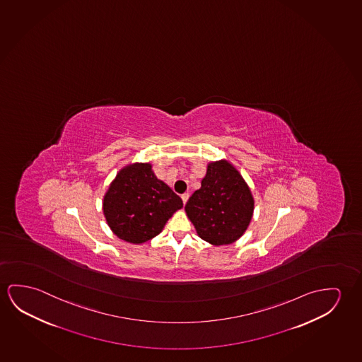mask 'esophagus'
Returning a JSON list of instances; mask_svg holds the SVG:
<instances>
[{
    "mask_svg": "<svg viewBox=\"0 0 362 362\" xmlns=\"http://www.w3.org/2000/svg\"><path fill=\"white\" fill-rule=\"evenodd\" d=\"M188 199H189V194H188V193H184V194L182 195V201H183L184 206H185V203L188 202Z\"/></svg>",
    "mask_w": 362,
    "mask_h": 362,
    "instance_id": "obj_1",
    "label": "esophagus"
}]
</instances>
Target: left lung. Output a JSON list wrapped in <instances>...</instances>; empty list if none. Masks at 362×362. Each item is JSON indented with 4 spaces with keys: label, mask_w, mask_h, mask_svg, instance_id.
Segmentation results:
<instances>
[{
    "label": "left lung",
    "mask_w": 362,
    "mask_h": 362,
    "mask_svg": "<svg viewBox=\"0 0 362 362\" xmlns=\"http://www.w3.org/2000/svg\"><path fill=\"white\" fill-rule=\"evenodd\" d=\"M255 211V199L238 169L226 159L211 161L202 187L185 204V213L202 240L232 245L243 235Z\"/></svg>",
    "instance_id": "obj_1"
}]
</instances>
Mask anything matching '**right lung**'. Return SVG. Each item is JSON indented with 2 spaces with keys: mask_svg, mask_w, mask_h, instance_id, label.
Returning <instances> with one entry per match:
<instances>
[{
  "mask_svg": "<svg viewBox=\"0 0 362 362\" xmlns=\"http://www.w3.org/2000/svg\"><path fill=\"white\" fill-rule=\"evenodd\" d=\"M151 163H134L119 170L103 201L107 226L117 238L141 245L160 233L183 202L156 178Z\"/></svg>",
  "mask_w": 362,
  "mask_h": 362,
  "instance_id": "add662e5",
  "label": "right lung"
}]
</instances>
